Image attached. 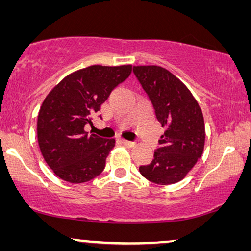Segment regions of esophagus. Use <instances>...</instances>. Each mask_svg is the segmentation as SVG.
<instances>
[{"instance_id":"obj_1","label":"esophagus","mask_w":251,"mask_h":251,"mask_svg":"<svg viewBox=\"0 0 251 251\" xmlns=\"http://www.w3.org/2000/svg\"><path fill=\"white\" fill-rule=\"evenodd\" d=\"M121 143H122L125 146H126V147H133V146H136V143H135V142H129V140H126V139H122Z\"/></svg>"}]
</instances>
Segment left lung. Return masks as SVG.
<instances>
[{
  "label": "left lung",
  "instance_id": "left-lung-1",
  "mask_svg": "<svg viewBox=\"0 0 251 251\" xmlns=\"http://www.w3.org/2000/svg\"><path fill=\"white\" fill-rule=\"evenodd\" d=\"M133 74L149 96L155 116L166 131L154 159L139 173L159 185L183 179L203 153L204 121L193 95L183 82L160 66H133Z\"/></svg>",
  "mask_w": 251,
  "mask_h": 251
}]
</instances>
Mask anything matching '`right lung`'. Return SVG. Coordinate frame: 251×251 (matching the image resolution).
<instances>
[{
  "label": "right lung",
  "instance_id": "add662e5",
  "mask_svg": "<svg viewBox=\"0 0 251 251\" xmlns=\"http://www.w3.org/2000/svg\"><path fill=\"white\" fill-rule=\"evenodd\" d=\"M131 71V65H94L68 75L44 99L37 139L48 166L63 180L81 184L102 173L115 140L89 135L84 126Z\"/></svg>",
  "mask_w": 251,
  "mask_h": 251
}]
</instances>
